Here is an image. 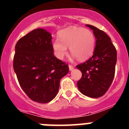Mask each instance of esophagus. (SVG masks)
<instances>
[{
	"label": "esophagus",
	"mask_w": 129,
	"mask_h": 129,
	"mask_svg": "<svg viewBox=\"0 0 129 129\" xmlns=\"http://www.w3.org/2000/svg\"><path fill=\"white\" fill-rule=\"evenodd\" d=\"M68 67H69V70H72L73 69H74V67H73L72 65H71V64H69V65H68Z\"/></svg>",
	"instance_id": "34e87169"
}]
</instances>
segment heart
<instances>
[{
    "mask_svg": "<svg viewBox=\"0 0 129 129\" xmlns=\"http://www.w3.org/2000/svg\"><path fill=\"white\" fill-rule=\"evenodd\" d=\"M58 37L59 39L52 43V48L55 56L59 59H62L67 54V47H69L70 53L80 61L90 57L95 49V35L90 29L71 26L60 31Z\"/></svg>",
    "mask_w": 129,
    "mask_h": 129,
    "instance_id": "heart-1",
    "label": "heart"
}]
</instances>
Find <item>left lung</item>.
I'll return each mask as SVG.
<instances>
[{
	"mask_svg": "<svg viewBox=\"0 0 129 129\" xmlns=\"http://www.w3.org/2000/svg\"><path fill=\"white\" fill-rule=\"evenodd\" d=\"M86 26L93 30L96 39L95 48L92 57L76 66L82 73L77 87L84 95L97 98L104 95L112 83L117 52L109 35L103 31L92 25Z\"/></svg>",
	"mask_w": 129,
	"mask_h": 129,
	"instance_id": "1",
	"label": "left lung"
}]
</instances>
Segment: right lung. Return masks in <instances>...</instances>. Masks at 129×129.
I'll return each instance as SVG.
<instances>
[{"label":"right lung","instance_id":"1","mask_svg":"<svg viewBox=\"0 0 129 129\" xmlns=\"http://www.w3.org/2000/svg\"><path fill=\"white\" fill-rule=\"evenodd\" d=\"M13 65L25 94L40 103H48L56 96L61 79L69 71L68 64L54 56L52 35L42 28L18 41Z\"/></svg>","mask_w":129,"mask_h":129}]
</instances>
